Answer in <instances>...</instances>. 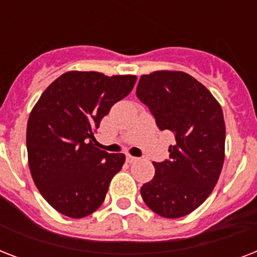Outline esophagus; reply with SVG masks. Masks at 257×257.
Here are the masks:
<instances>
[{
  "label": "esophagus",
  "mask_w": 257,
  "mask_h": 257,
  "mask_svg": "<svg viewBox=\"0 0 257 257\" xmlns=\"http://www.w3.org/2000/svg\"><path fill=\"white\" fill-rule=\"evenodd\" d=\"M126 161H128V163H136V161H139V157H135V156H131V155H128V156H126Z\"/></svg>",
  "instance_id": "obj_1"
}]
</instances>
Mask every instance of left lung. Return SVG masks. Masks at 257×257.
Listing matches in <instances>:
<instances>
[{"label":"left lung","mask_w":257,"mask_h":257,"mask_svg":"<svg viewBox=\"0 0 257 257\" xmlns=\"http://www.w3.org/2000/svg\"><path fill=\"white\" fill-rule=\"evenodd\" d=\"M137 97L149 108L160 131H171L176 144L169 160L153 163L156 173L141 187L155 213L177 219L191 213L213 191L225 156L223 109L196 78L179 70L141 76Z\"/></svg>","instance_id":"obj_1"}]
</instances>
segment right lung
<instances>
[{
  "instance_id": "right-lung-1",
  "label": "right lung",
  "mask_w": 257,
  "mask_h": 257,
  "mask_svg": "<svg viewBox=\"0 0 257 257\" xmlns=\"http://www.w3.org/2000/svg\"><path fill=\"white\" fill-rule=\"evenodd\" d=\"M136 80L132 74L66 72L32 109L26 128L30 173L42 197L62 215L81 219L104 203L125 155L96 148L93 133Z\"/></svg>"
}]
</instances>
